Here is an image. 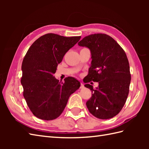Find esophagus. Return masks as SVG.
Listing matches in <instances>:
<instances>
[{
	"instance_id": "1",
	"label": "esophagus",
	"mask_w": 149,
	"mask_h": 149,
	"mask_svg": "<svg viewBox=\"0 0 149 149\" xmlns=\"http://www.w3.org/2000/svg\"><path fill=\"white\" fill-rule=\"evenodd\" d=\"M80 88H84V84H83V83H81V86H80Z\"/></svg>"
}]
</instances>
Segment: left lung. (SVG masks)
Returning <instances> with one entry per match:
<instances>
[{
    "label": "left lung",
    "instance_id": "left-lung-1",
    "mask_svg": "<svg viewBox=\"0 0 149 149\" xmlns=\"http://www.w3.org/2000/svg\"><path fill=\"white\" fill-rule=\"evenodd\" d=\"M78 44L89 48L91 53L85 83H99L95 90L90 84L84 85L91 90L88 109L98 118H111L122 110L129 92L131 76L127 57L119 44L106 34H90Z\"/></svg>",
    "mask_w": 149,
    "mask_h": 149
}]
</instances>
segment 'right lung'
<instances>
[{"mask_svg": "<svg viewBox=\"0 0 149 149\" xmlns=\"http://www.w3.org/2000/svg\"><path fill=\"white\" fill-rule=\"evenodd\" d=\"M81 38L48 33L38 38L28 49L22 61L21 83L27 106L37 118H58L70 96L80 87V83L74 77H66L63 83L54 74L65 54Z\"/></svg>", "mask_w": 149, "mask_h": 149, "instance_id": "add662e5", "label": "right lung"}]
</instances>
